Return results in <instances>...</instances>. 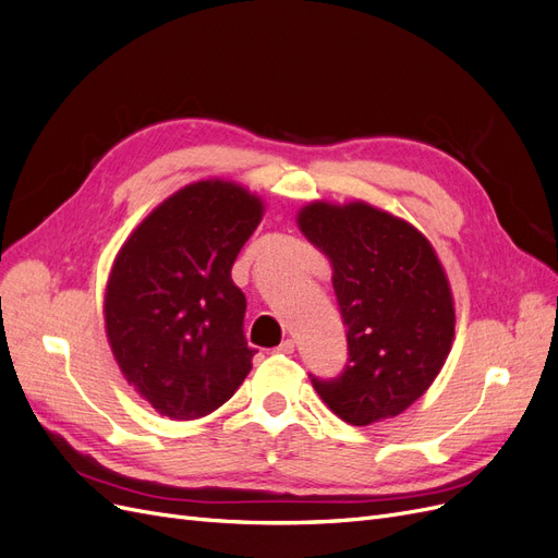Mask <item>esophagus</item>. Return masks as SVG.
Here are the masks:
<instances>
[{"label": "esophagus", "instance_id": "esophagus-1", "mask_svg": "<svg viewBox=\"0 0 558 558\" xmlns=\"http://www.w3.org/2000/svg\"><path fill=\"white\" fill-rule=\"evenodd\" d=\"M277 351H279V353H293V351H295V342L289 337V340H283V342L277 347Z\"/></svg>", "mask_w": 558, "mask_h": 558}]
</instances>
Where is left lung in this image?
<instances>
[{
  "mask_svg": "<svg viewBox=\"0 0 558 558\" xmlns=\"http://www.w3.org/2000/svg\"><path fill=\"white\" fill-rule=\"evenodd\" d=\"M305 238L332 263L347 326V365L312 384L351 426L398 416L426 393L453 340V300L430 242L365 202H314L298 214Z\"/></svg>",
  "mask_w": 558,
  "mask_h": 558,
  "instance_id": "left-lung-1",
  "label": "left lung"
}]
</instances>
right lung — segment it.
Segmentation results:
<instances>
[{"instance_id": "right-lung-1", "label": "right lung", "mask_w": 558, "mask_h": 558, "mask_svg": "<svg viewBox=\"0 0 558 558\" xmlns=\"http://www.w3.org/2000/svg\"><path fill=\"white\" fill-rule=\"evenodd\" d=\"M263 202L242 185L199 181L165 199L116 256L107 337L128 384L162 414L199 418L242 386L246 298L230 272Z\"/></svg>"}]
</instances>
